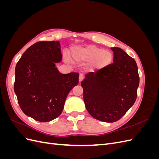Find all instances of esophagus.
Wrapping results in <instances>:
<instances>
[{
    "label": "esophagus",
    "instance_id": "34e87169",
    "mask_svg": "<svg viewBox=\"0 0 159 159\" xmlns=\"http://www.w3.org/2000/svg\"><path fill=\"white\" fill-rule=\"evenodd\" d=\"M83 80H84V75L80 74V76H79V81H80V82H81V81H82Z\"/></svg>",
    "mask_w": 159,
    "mask_h": 159
}]
</instances>
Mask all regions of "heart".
<instances>
[{"label": "heart", "instance_id": "heart-1", "mask_svg": "<svg viewBox=\"0 0 159 159\" xmlns=\"http://www.w3.org/2000/svg\"><path fill=\"white\" fill-rule=\"evenodd\" d=\"M71 55L73 59L78 62H91L89 68L91 70L107 68L113 60L111 52L95 45L74 47L71 50Z\"/></svg>", "mask_w": 159, "mask_h": 159}]
</instances>
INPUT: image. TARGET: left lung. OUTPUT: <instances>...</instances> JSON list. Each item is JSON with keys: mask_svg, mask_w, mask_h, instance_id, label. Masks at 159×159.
<instances>
[{"mask_svg": "<svg viewBox=\"0 0 159 159\" xmlns=\"http://www.w3.org/2000/svg\"><path fill=\"white\" fill-rule=\"evenodd\" d=\"M113 63L86 74L81 81L85 107L93 118L103 122L118 121L134 103L139 85L135 60L121 48H111Z\"/></svg>", "mask_w": 159, "mask_h": 159, "instance_id": "1", "label": "left lung"}]
</instances>
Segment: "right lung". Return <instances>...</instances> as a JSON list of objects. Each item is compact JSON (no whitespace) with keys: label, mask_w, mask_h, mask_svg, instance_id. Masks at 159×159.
I'll return each instance as SVG.
<instances>
[{"label":"right lung","mask_w":159,"mask_h":159,"mask_svg":"<svg viewBox=\"0 0 159 159\" xmlns=\"http://www.w3.org/2000/svg\"><path fill=\"white\" fill-rule=\"evenodd\" d=\"M60 43L41 41L32 45L17 62L14 90L22 111L36 121L48 122L63 111L70 90L78 84L79 74H62Z\"/></svg>","instance_id":"add662e5"}]
</instances>
